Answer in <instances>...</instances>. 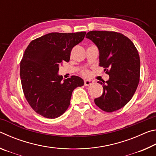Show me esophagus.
I'll use <instances>...</instances> for the list:
<instances>
[{"mask_svg":"<svg viewBox=\"0 0 156 156\" xmlns=\"http://www.w3.org/2000/svg\"><path fill=\"white\" fill-rule=\"evenodd\" d=\"M94 83V81L91 80H84V85L85 86H89L90 84H92Z\"/></svg>","mask_w":156,"mask_h":156,"instance_id":"34e87169","label":"esophagus"}]
</instances>
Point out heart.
<instances>
[{
  "instance_id": "obj_1",
  "label": "heart",
  "mask_w": 156,
  "mask_h": 156,
  "mask_svg": "<svg viewBox=\"0 0 156 156\" xmlns=\"http://www.w3.org/2000/svg\"><path fill=\"white\" fill-rule=\"evenodd\" d=\"M82 74L85 76H87L89 74V72H88V71H83V72H82Z\"/></svg>"
}]
</instances>
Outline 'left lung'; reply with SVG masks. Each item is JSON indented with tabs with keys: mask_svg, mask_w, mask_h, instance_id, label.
Returning <instances> with one entry per match:
<instances>
[{
	"mask_svg": "<svg viewBox=\"0 0 156 156\" xmlns=\"http://www.w3.org/2000/svg\"><path fill=\"white\" fill-rule=\"evenodd\" d=\"M99 50L100 66L109 76L102 84L103 93L94 100L100 109L113 112L130 101L140 80V60L130 39L115 31H91L87 34Z\"/></svg>",
	"mask_w": 156,
	"mask_h": 156,
	"instance_id": "left-lung-1",
	"label": "left lung"
}]
</instances>
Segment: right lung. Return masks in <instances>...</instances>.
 <instances>
[{
	"mask_svg": "<svg viewBox=\"0 0 156 156\" xmlns=\"http://www.w3.org/2000/svg\"><path fill=\"white\" fill-rule=\"evenodd\" d=\"M85 31L49 33L31 42L20 62V76L26 100L35 112L56 118L70 105L73 91L84 85L77 76L64 79L59 67L69 62L73 47L83 41Z\"/></svg>",
	"mask_w": 156,
	"mask_h": 156,
	"instance_id": "right-lung-1",
	"label": "right lung"
}]
</instances>
